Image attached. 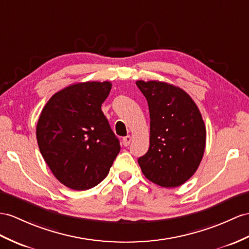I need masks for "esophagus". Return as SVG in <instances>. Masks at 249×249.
Returning a JSON list of instances; mask_svg holds the SVG:
<instances>
[{
	"label": "esophagus",
	"instance_id": "34e87169",
	"mask_svg": "<svg viewBox=\"0 0 249 249\" xmlns=\"http://www.w3.org/2000/svg\"><path fill=\"white\" fill-rule=\"evenodd\" d=\"M131 142H132V137L130 135L123 138V144L124 145V147H128V145L131 143Z\"/></svg>",
	"mask_w": 249,
	"mask_h": 249
}]
</instances>
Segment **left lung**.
Masks as SVG:
<instances>
[{"mask_svg": "<svg viewBox=\"0 0 249 249\" xmlns=\"http://www.w3.org/2000/svg\"><path fill=\"white\" fill-rule=\"evenodd\" d=\"M148 101L150 147L139 157L143 175L152 183L174 188L196 173L203 159L206 128L196 102L173 84L138 80Z\"/></svg>", "mask_w": 249, "mask_h": 249, "instance_id": "1", "label": "left lung"}]
</instances>
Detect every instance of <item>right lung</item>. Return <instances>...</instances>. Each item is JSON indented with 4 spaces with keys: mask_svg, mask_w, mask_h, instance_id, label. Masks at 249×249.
Returning <instances> with one entry per match:
<instances>
[{
    "mask_svg": "<svg viewBox=\"0 0 249 249\" xmlns=\"http://www.w3.org/2000/svg\"><path fill=\"white\" fill-rule=\"evenodd\" d=\"M108 81L75 83L52 96L38 120L40 152L60 183L88 190L104 180L120 151L101 105Z\"/></svg>",
    "mask_w": 249,
    "mask_h": 249,
    "instance_id": "right-lung-1",
    "label": "right lung"
}]
</instances>
